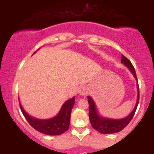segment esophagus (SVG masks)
<instances>
[{
    "label": "esophagus",
    "instance_id": "1",
    "mask_svg": "<svg viewBox=\"0 0 154 154\" xmlns=\"http://www.w3.org/2000/svg\"><path fill=\"white\" fill-rule=\"evenodd\" d=\"M78 93L81 95H85L88 93V88L86 86H80L78 89Z\"/></svg>",
    "mask_w": 154,
    "mask_h": 154
}]
</instances>
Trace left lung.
I'll list each match as a JSON object with an SVG mask.
<instances>
[{
    "label": "left lung",
    "mask_w": 154,
    "mask_h": 154,
    "mask_svg": "<svg viewBox=\"0 0 154 154\" xmlns=\"http://www.w3.org/2000/svg\"><path fill=\"white\" fill-rule=\"evenodd\" d=\"M121 62L125 64V66H127L131 72V73L133 75L134 77L136 79L137 82V102L135 106V108L132 112L126 117L122 118V119H110V118L103 117L100 116L97 110L96 105H95L94 100L91 96H88V103H89V118L90 122H91L92 127L96 130L97 131L99 132L102 134H111L116 133V132H120L127 125L130 123L131 119L133 117L134 114L137 109V105H138L139 101V87L138 83H137V76H136L135 70L134 69L133 66L129 60L125 57V56L122 55V60Z\"/></svg>",
    "instance_id": "left-lung-1"
}]
</instances>
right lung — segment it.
Instances as JSON below:
<instances>
[{"mask_svg": "<svg viewBox=\"0 0 154 154\" xmlns=\"http://www.w3.org/2000/svg\"><path fill=\"white\" fill-rule=\"evenodd\" d=\"M35 52L34 54H35ZM75 97L67 100L62 105L57 115L47 119H37L28 114L21 105L20 100H19V106H20L23 115L26 118V121L37 131L45 135H59L66 132L69 129L71 111L75 105Z\"/></svg>", "mask_w": 154, "mask_h": 154, "instance_id": "add662e5", "label": "right lung"}]
</instances>
